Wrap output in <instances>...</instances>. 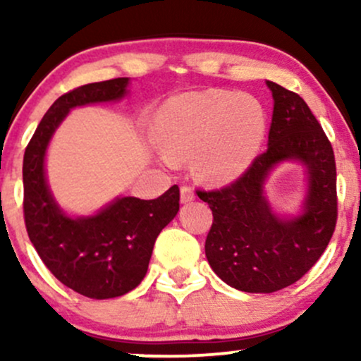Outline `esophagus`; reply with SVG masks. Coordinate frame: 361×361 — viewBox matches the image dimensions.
Instances as JSON below:
<instances>
[{
    "label": "esophagus",
    "instance_id": "34e87169",
    "mask_svg": "<svg viewBox=\"0 0 361 361\" xmlns=\"http://www.w3.org/2000/svg\"><path fill=\"white\" fill-rule=\"evenodd\" d=\"M181 192V204H188V202H192L195 198V193H193V188L190 185H181L180 188Z\"/></svg>",
    "mask_w": 361,
    "mask_h": 361
}]
</instances>
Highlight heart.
Listing matches in <instances>:
<instances>
[{"label": "heart", "instance_id": "heart-1", "mask_svg": "<svg viewBox=\"0 0 361 361\" xmlns=\"http://www.w3.org/2000/svg\"><path fill=\"white\" fill-rule=\"evenodd\" d=\"M154 132L168 164L195 154L202 178L229 181L255 159L267 132V114L250 94L197 91L169 98L156 114Z\"/></svg>", "mask_w": 361, "mask_h": 361}]
</instances>
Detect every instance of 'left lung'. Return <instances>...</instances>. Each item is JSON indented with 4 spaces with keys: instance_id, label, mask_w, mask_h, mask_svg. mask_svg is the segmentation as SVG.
Segmentation results:
<instances>
[{
    "instance_id": "left-lung-1",
    "label": "left lung",
    "mask_w": 361,
    "mask_h": 361,
    "mask_svg": "<svg viewBox=\"0 0 361 361\" xmlns=\"http://www.w3.org/2000/svg\"><path fill=\"white\" fill-rule=\"evenodd\" d=\"M267 85L275 102L268 149L231 185L197 192L214 215L205 241L209 264L227 285L250 293H271L300 280L324 252L338 219L329 139L299 94ZM283 160H300L310 175L305 212L292 219L273 214L262 193L271 169Z\"/></svg>"
}]
</instances>
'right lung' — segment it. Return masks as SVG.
I'll list each match as a JSON object with an SVG mask.
<instances>
[{
  "instance_id": "right-lung-1",
  "label": "right lung",
  "mask_w": 361,
  "mask_h": 361,
  "mask_svg": "<svg viewBox=\"0 0 361 361\" xmlns=\"http://www.w3.org/2000/svg\"><path fill=\"white\" fill-rule=\"evenodd\" d=\"M128 78L90 82L52 103L23 156V215L28 238L49 271L90 299H114L134 290L147 273L161 231L180 210L173 185L154 200L122 197L97 215L68 217L54 200L44 171L49 140L68 111L90 103L115 102L127 93Z\"/></svg>"
}]
</instances>
